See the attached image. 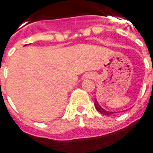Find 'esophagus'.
Returning <instances> with one entry per match:
<instances>
[{
  "label": "esophagus",
  "instance_id": "34e87169",
  "mask_svg": "<svg viewBox=\"0 0 153 153\" xmlns=\"http://www.w3.org/2000/svg\"><path fill=\"white\" fill-rule=\"evenodd\" d=\"M86 77H87V78H93V74H88L86 75Z\"/></svg>",
  "mask_w": 153,
  "mask_h": 153
}]
</instances>
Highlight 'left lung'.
<instances>
[{"instance_id":"1","label":"left lung","mask_w":153,"mask_h":153,"mask_svg":"<svg viewBox=\"0 0 153 153\" xmlns=\"http://www.w3.org/2000/svg\"><path fill=\"white\" fill-rule=\"evenodd\" d=\"M94 106L96 108V109L99 111L100 114H103V115H110V114H114V112H108V111H106V110H104L102 108V107L99 105L98 102H97V100L95 99L94 100Z\"/></svg>"}]
</instances>
